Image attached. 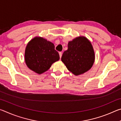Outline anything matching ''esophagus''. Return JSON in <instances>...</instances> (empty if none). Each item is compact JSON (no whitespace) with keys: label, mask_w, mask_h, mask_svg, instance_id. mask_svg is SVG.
<instances>
[{"label":"esophagus","mask_w":121,"mask_h":121,"mask_svg":"<svg viewBox=\"0 0 121 121\" xmlns=\"http://www.w3.org/2000/svg\"><path fill=\"white\" fill-rule=\"evenodd\" d=\"M59 56H60V58L61 59V56H62V53L61 52H59Z\"/></svg>","instance_id":"34e87169"}]
</instances>
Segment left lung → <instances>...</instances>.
Returning a JSON list of instances; mask_svg holds the SVG:
<instances>
[{"mask_svg": "<svg viewBox=\"0 0 121 121\" xmlns=\"http://www.w3.org/2000/svg\"><path fill=\"white\" fill-rule=\"evenodd\" d=\"M95 53L91 43L86 38L79 37L69 42L68 50L63 52L61 61L75 75L86 72L95 61Z\"/></svg>", "mask_w": 121, "mask_h": 121, "instance_id": "1", "label": "left lung"}]
</instances>
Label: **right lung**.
<instances>
[{
	"mask_svg": "<svg viewBox=\"0 0 121 121\" xmlns=\"http://www.w3.org/2000/svg\"><path fill=\"white\" fill-rule=\"evenodd\" d=\"M60 59L54 45L51 42L36 37L30 41L26 47L25 61L31 70L40 74L50 68L51 65Z\"/></svg>",
	"mask_w": 121,
	"mask_h": 121,
	"instance_id": "add662e5",
	"label": "right lung"
}]
</instances>
